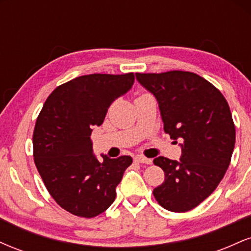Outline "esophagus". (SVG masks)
Masks as SVG:
<instances>
[{"label":"esophagus","instance_id":"esophagus-1","mask_svg":"<svg viewBox=\"0 0 251 251\" xmlns=\"http://www.w3.org/2000/svg\"><path fill=\"white\" fill-rule=\"evenodd\" d=\"M134 159H135V162H138V163L148 164V165H150V164H152V159H149V158L144 157V155H137V157H135Z\"/></svg>","mask_w":251,"mask_h":251}]
</instances>
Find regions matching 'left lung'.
<instances>
[{"label":"left lung","mask_w":251,"mask_h":251,"mask_svg":"<svg viewBox=\"0 0 251 251\" xmlns=\"http://www.w3.org/2000/svg\"><path fill=\"white\" fill-rule=\"evenodd\" d=\"M135 76L159 103L165 133L181 142L180 162L153 160L165 174L153 196L164 209L186 212L215 191L229 168L236 139L229 105L212 83L192 72Z\"/></svg>","instance_id":"obj_1"}]
</instances>
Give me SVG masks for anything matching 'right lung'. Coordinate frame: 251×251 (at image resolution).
Returning <instances> with one entry per match:
<instances>
[{
    "label": "right lung",
    "instance_id": "add662e5",
    "mask_svg": "<svg viewBox=\"0 0 251 251\" xmlns=\"http://www.w3.org/2000/svg\"><path fill=\"white\" fill-rule=\"evenodd\" d=\"M134 82V74H89L57 86L36 119L33 155L54 201L72 215L92 218L116 200V188L132 164L129 155L93 154L91 133L107 109Z\"/></svg>",
    "mask_w": 251,
    "mask_h": 251
}]
</instances>
